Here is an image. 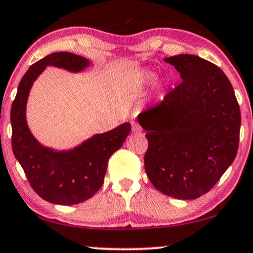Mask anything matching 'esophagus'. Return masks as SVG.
<instances>
[{
	"instance_id": "esophagus-1",
	"label": "esophagus",
	"mask_w": 253,
	"mask_h": 253,
	"mask_svg": "<svg viewBox=\"0 0 253 253\" xmlns=\"http://www.w3.org/2000/svg\"><path fill=\"white\" fill-rule=\"evenodd\" d=\"M132 132L133 133H142V126L137 123H132Z\"/></svg>"
}]
</instances>
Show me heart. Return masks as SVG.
I'll list each match as a JSON object with an SVG mask.
<instances>
[{
    "label": "heart",
    "instance_id": "heart-1",
    "mask_svg": "<svg viewBox=\"0 0 253 253\" xmlns=\"http://www.w3.org/2000/svg\"><path fill=\"white\" fill-rule=\"evenodd\" d=\"M156 79H157L156 73H152V72H144V73L140 74L139 81H140V84H143V86H149V84H152Z\"/></svg>",
    "mask_w": 253,
    "mask_h": 253
}]
</instances>
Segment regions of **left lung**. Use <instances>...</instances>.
Here are the masks:
<instances>
[{"label":"left lung","mask_w":253,"mask_h":253,"mask_svg":"<svg viewBox=\"0 0 253 253\" xmlns=\"http://www.w3.org/2000/svg\"><path fill=\"white\" fill-rule=\"evenodd\" d=\"M181 84L158 106L138 115L149 140L144 157L152 185L167 196L208 193L236 158L241 110L221 68L193 54L165 58Z\"/></svg>","instance_id":"left-lung-1"}]
</instances>
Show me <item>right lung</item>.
Here are the masks:
<instances>
[{"label": "right lung", "mask_w": 253, "mask_h": 253, "mask_svg": "<svg viewBox=\"0 0 253 253\" xmlns=\"http://www.w3.org/2000/svg\"><path fill=\"white\" fill-rule=\"evenodd\" d=\"M89 65L88 59L70 52L46 55L22 78L11 106L14 155L34 191L54 205L71 206L90 199L102 187L110 156L123 145L131 131L130 123H123L94 134L74 149L62 151L42 145L31 133L26 122V102L32 84L42 71L54 66L78 73Z\"/></svg>", "instance_id": "add662e5"}]
</instances>
